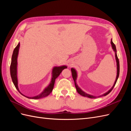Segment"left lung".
Here are the masks:
<instances>
[{
  "label": "left lung",
  "instance_id": "8db88e82",
  "mask_svg": "<svg viewBox=\"0 0 131 131\" xmlns=\"http://www.w3.org/2000/svg\"><path fill=\"white\" fill-rule=\"evenodd\" d=\"M111 44H112V48H113L114 51L115 52V59H116V65H117V75H116V80H115V82H114V84L113 86H112V88H111V89L108 91V92H106V93H104L103 94H102V95H101V96H98V97L93 96H92V95H91V94L86 93V92H84V91H83L80 88H79V87L78 86V85H77V82H77V77H78L77 72V70H75L74 68H72V69H71V71H72V77H73V80H74V81L75 88H76L77 91V92H78V93L80 94V95H81V96H84V97H88V98H97V97H102V96H106L107 94H108L111 92V91H112V90L113 89V88H114V86H115V85L116 83V81H117V79H118V76H119V73H120V64H119V60H118L117 56V53H116V46H115V45L114 43H113V41H112V40H111Z\"/></svg>",
  "mask_w": 131,
  "mask_h": 131
}]
</instances>
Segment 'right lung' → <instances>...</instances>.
<instances>
[{"mask_svg": "<svg viewBox=\"0 0 131 131\" xmlns=\"http://www.w3.org/2000/svg\"><path fill=\"white\" fill-rule=\"evenodd\" d=\"M19 46H20V43L18 42L17 46L15 47L13 55H12V58H11V63L10 65V75L12 79V80L14 83V84L15 86L16 89L17 90L18 92L20 93L23 96L25 97L30 98V99H33V100H37V99H40L41 98L45 97L51 93L53 89V86L54 84V82L56 79L59 76V74L61 73L62 70L67 68V66H62L59 67H54L52 69V78H51V80L50 83V84L47 86L45 89L43 90L42 92L37 95L36 96L34 97H27L23 94L19 90L18 87V79H17V57L19 52Z\"/></svg>", "mask_w": 131, "mask_h": 131, "instance_id": "obj_1", "label": "right lung"}]
</instances>
